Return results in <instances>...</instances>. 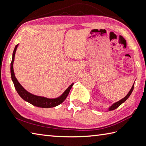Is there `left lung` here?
Segmentation results:
<instances>
[{"label":"left lung","instance_id":"1","mask_svg":"<svg viewBox=\"0 0 146 146\" xmlns=\"http://www.w3.org/2000/svg\"><path fill=\"white\" fill-rule=\"evenodd\" d=\"M134 85H132L131 89L130 90V91L129 92L127 95L124 98H123L122 99H121L120 100L115 102V103H114L113 105H111V106L108 108V111H111V110H115V109H116V108L119 107L121 104H122L123 103V102H125L127 100V98L129 97V96L131 95V94H132L133 90H134Z\"/></svg>","mask_w":146,"mask_h":146}]
</instances>
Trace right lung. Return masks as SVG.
Masks as SVG:
<instances>
[{
  "instance_id": "right-lung-1",
  "label": "right lung",
  "mask_w": 146,
  "mask_h": 146,
  "mask_svg": "<svg viewBox=\"0 0 146 146\" xmlns=\"http://www.w3.org/2000/svg\"><path fill=\"white\" fill-rule=\"evenodd\" d=\"M18 45L17 44L15 46V48L14 49L13 54H12V61L11 63V78L12 82L15 86V88L16 90L17 94L19 95L20 97L23 99L26 102H29V104H32L33 105H35L36 107H41V108H51L58 106V105L61 104V103L64 101L65 99L66 98L67 96L69 94V92L70 90L73 85L74 83H71V84L68 86V88L65 90L61 95H60L59 97L55 98H48L44 97H41V96L35 95L34 94H31L29 92H27L26 90L23 88L19 82H18L17 78H15L14 71V68H13V64L14 61V58L15 52H16L17 48L18 47Z\"/></svg>"
}]
</instances>
